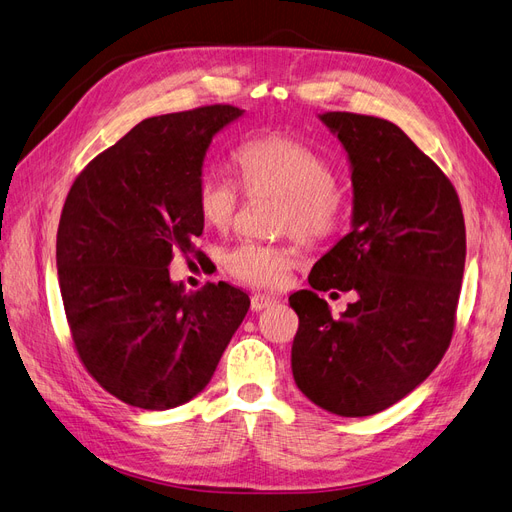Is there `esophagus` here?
I'll use <instances>...</instances> for the list:
<instances>
[{"instance_id": "1", "label": "esophagus", "mask_w": 512, "mask_h": 512, "mask_svg": "<svg viewBox=\"0 0 512 512\" xmlns=\"http://www.w3.org/2000/svg\"><path fill=\"white\" fill-rule=\"evenodd\" d=\"M275 303V297H269V294H254L252 301H250V307L252 312H262V309H267Z\"/></svg>"}]
</instances>
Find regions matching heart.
Returning <instances> with one entry per match:
<instances>
[{"instance_id": "heart-1", "label": "heart", "mask_w": 512, "mask_h": 512, "mask_svg": "<svg viewBox=\"0 0 512 512\" xmlns=\"http://www.w3.org/2000/svg\"><path fill=\"white\" fill-rule=\"evenodd\" d=\"M235 166L250 196L280 200L277 230L292 232L305 243L329 237L344 213V192L333 164L290 134H265L245 141L235 151ZM198 213L215 230H226L239 207V192L228 179L207 175L198 185ZM292 267L288 247L245 241L224 256V269L254 288H277Z\"/></svg>"}]
</instances>
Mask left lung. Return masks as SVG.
Listing matches in <instances>:
<instances>
[{
    "label": "left lung",
    "mask_w": 512,
    "mask_h": 512,
    "mask_svg": "<svg viewBox=\"0 0 512 512\" xmlns=\"http://www.w3.org/2000/svg\"><path fill=\"white\" fill-rule=\"evenodd\" d=\"M348 153L350 232L294 292L299 316L292 376L299 391L337 416H369L421 384L451 344L466 265V224L442 170L395 123L322 113ZM352 289L339 319L317 290Z\"/></svg>",
    "instance_id": "left-lung-1"
}]
</instances>
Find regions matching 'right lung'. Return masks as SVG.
I'll use <instances>...</instances> for the list:
<instances>
[{"label":"right lung","instance_id":"obj_1","mask_svg":"<svg viewBox=\"0 0 512 512\" xmlns=\"http://www.w3.org/2000/svg\"><path fill=\"white\" fill-rule=\"evenodd\" d=\"M228 104L149 117L76 177L57 230V280L76 352L123 404L170 410L209 384L250 297L226 282L185 292L175 254L205 222L198 185Z\"/></svg>","mask_w":512,"mask_h":512}]
</instances>
